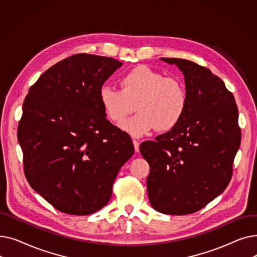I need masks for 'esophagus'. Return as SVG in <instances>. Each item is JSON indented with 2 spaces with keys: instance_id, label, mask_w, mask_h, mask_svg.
<instances>
[{
  "instance_id": "34e87169",
  "label": "esophagus",
  "mask_w": 257,
  "mask_h": 257,
  "mask_svg": "<svg viewBox=\"0 0 257 257\" xmlns=\"http://www.w3.org/2000/svg\"><path fill=\"white\" fill-rule=\"evenodd\" d=\"M133 146H134V150H136V152H140V143L136 140H133Z\"/></svg>"
}]
</instances>
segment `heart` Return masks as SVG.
<instances>
[{
  "label": "heart",
  "instance_id": "b5f03b06",
  "mask_svg": "<svg viewBox=\"0 0 257 257\" xmlns=\"http://www.w3.org/2000/svg\"><path fill=\"white\" fill-rule=\"evenodd\" d=\"M119 84L120 90L102 86L99 101L107 118L114 124L121 123L136 105L139 113L120 125L130 136L140 138L155 128L169 131L183 117L187 94L180 80L139 65L121 77Z\"/></svg>",
  "mask_w": 257,
  "mask_h": 257
}]
</instances>
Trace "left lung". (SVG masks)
Wrapping results in <instances>:
<instances>
[{
  "instance_id": "8db88e82",
  "label": "left lung",
  "mask_w": 257,
  "mask_h": 257,
  "mask_svg": "<svg viewBox=\"0 0 257 257\" xmlns=\"http://www.w3.org/2000/svg\"><path fill=\"white\" fill-rule=\"evenodd\" d=\"M187 106L179 124L141 144L150 166L147 191L152 207L166 214H190L224 192L232 176L240 145L238 111L233 94L208 69L179 58Z\"/></svg>"
}]
</instances>
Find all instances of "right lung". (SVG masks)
Here are the masks:
<instances>
[{
  "instance_id": "1",
  "label": "right lung",
  "mask_w": 257,
  "mask_h": 257,
  "mask_svg": "<svg viewBox=\"0 0 257 257\" xmlns=\"http://www.w3.org/2000/svg\"><path fill=\"white\" fill-rule=\"evenodd\" d=\"M121 65L76 54L47 70L25 99L18 128L25 176L61 212L86 215L104 207L134 153L129 134L106 118L99 101L100 88Z\"/></svg>"
}]
</instances>
